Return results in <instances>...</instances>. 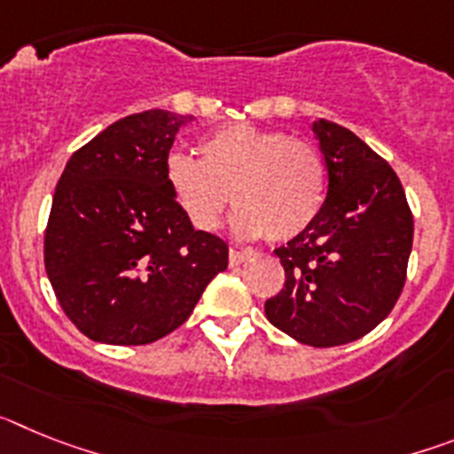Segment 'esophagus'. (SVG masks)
<instances>
[{
    "label": "esophagus",
    "mask_w": 454,
    "mask_h": 454,
    "mask_svg": "<svg viewBox=\"0 0 454 454\" xmlns=\"http://www.w3.org/2000/svg\"><path fill=\"white\" fill-rule=\"evenodd\" d=\"M247 259H250V252L247 250H236V247H231L230 250V266H240V263H246Z\"/></svg>",
    "instance_id": "obj_1"
}]
</instances>
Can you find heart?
Instances as JSON below:
<instances>
[{
    "label": "heart",
    "instance_id": "b5f03b06",
    "mask_svg": "<svg viewBox=\"0 0 454 454\" xmlns=\"http://www.w3.org/2000/svg\"><path fill=\"white\" fill-rule=\"evenodd\" d=\"M163 177L172 200L195 230L211 231L224 208H239L240 236L291 240L314 223L325 202V163L318 147L284 131L231 124L200 143V159L168 154Z\"/></svg>",
    "mask_w": 454,
    "mask_h": 454
}]
</instances>
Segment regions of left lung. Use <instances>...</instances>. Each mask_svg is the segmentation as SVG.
I'll return each mask as SVG.
<instances>
[{"mask_svg": "<svg viewBox=\"0 0 454 454\" xmlns=\"http://www.w3.org/2000/svg\"><path fill=\"white\" fill-rule=\"evenodd\" d=\"M314 134L327 168V198L300 236L277 247L286 282L266 318L304 346L362 339L398 302L407 279L414 215L403 184L359 136L330 120Z\"/></svg>", "mask_w": 454, "mask_h": 454, "instance_id": "1", "label": "left lung"}]
</instances>
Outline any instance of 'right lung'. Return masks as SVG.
I'll use <instances>...</instances> for the list:
<instances>
[{
	"label": "right lung",
	"mask_w": 454,
	"mask_h": 454,
	"mask_svg": "<svg viewBox=\"0 0 454 454\" xmlns=\"http://www.w3.org/2000/svg\"><path fill=\"white\" fill-rule=\"evenodd\" d=\"M191 120L163 108L127 115L74 152L56 184L45 270L88 339H163L227 268V243L188 223L163 177L175 136Z\"/></svg>",
	"instance_id": "add662e5"
}]
</instances>
